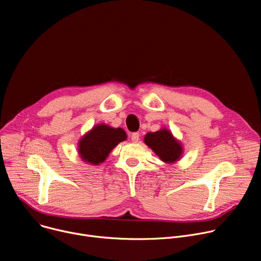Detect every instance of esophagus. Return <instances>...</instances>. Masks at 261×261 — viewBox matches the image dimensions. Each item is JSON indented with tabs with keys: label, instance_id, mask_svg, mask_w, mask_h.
Segmentation results:
<instances>
[{
	"label": "esophagus",
	"instance_id": "1",
	"mask_svg": "<svg viewBox=\"0 0 261 261\" xmlns=\"http://www.w3.org/2000/svg\"><path fill=\"white\" fill-rule=\"evenodd\" d=\"M139 137H140V134H139V133H133L132 136H130L132 141H133L134 143L138 142V141H139Z\"/></svg>",
	"mask_w": 261,
	"mask_h": 261
}]
</instances>
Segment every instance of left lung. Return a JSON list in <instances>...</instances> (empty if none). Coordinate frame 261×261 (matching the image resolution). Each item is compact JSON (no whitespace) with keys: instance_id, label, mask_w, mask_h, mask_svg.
Masks as SVG:
<instances>
[{"instance_id":"8db88e82","label":"left lung","mask_w":261,"mask_h":261,"mask_svg":"<svg viewBox=\"0 0 261 261\" xmlns=\"http://www.w3.org/2000/svg\"><path fill=\"white\" fill-rule=\"evenodd\" d=\"M144 142L163 162L168 164L176 162L183 153L182 144L166 128L147 133L144 137Z\"/></svg>"}]
</instances>
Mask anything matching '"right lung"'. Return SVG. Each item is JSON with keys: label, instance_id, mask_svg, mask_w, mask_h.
Listing matches in <instances>:
<instances>
[{"label": "right lung", "instance_id": "obj_1", "mask_svg": "<svg viewBox=\"0 0 261 261\" xmlns=\"http://www.w3.org/2000/svg\"><path fill=\"white\" fill-rule=\"evenodd\" d=\"M124 140H126V133L122 128H114L103 123L98 124L79 140L78 153L83 161L99 165L106 161L113 148Z\"/></svg>", "mask_w": 261, "mask_h": 261}]
</instances>
